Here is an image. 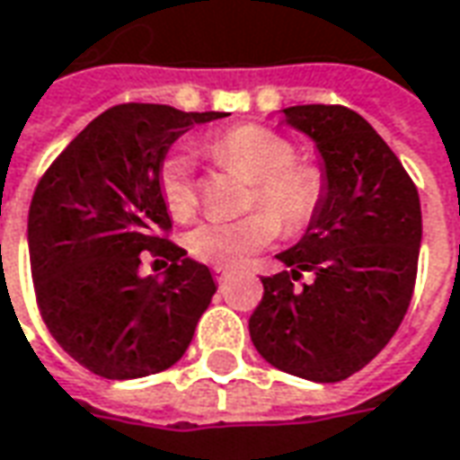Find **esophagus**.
I'll return each mask as SVG.
<instances>
[{"label": "esophagus", "mask_w": 460, "mask_h": 460, "mask_svg": "<svg viewBox=\"0 0 460 460\" xmlns=\"http://www.w3.org/2000/svg\"><path fill=\"white\" fill-rule=\"evenodd\" d=\"M214 276H217L219 284H226L231 276H234V271H231V269H224V266H217V269H214Z\"/></svg>", "instance_id": "1"}]
</instances>
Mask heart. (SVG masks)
<instances>
[{"label": "heart", "instance_id": "b5f03b06", "mask_svg": "<svg viewBox=\"0 0 460 460\" xmlns=\"http://www.w3.org/2000/svg\"><path fill=\"white\" fill-rule=\"evenodd\" d=\"M208 154L224 166H234L256 181L252 194L253 214L236 221L211 219L186 236L189 253L211 266H243L271 246L284 226L288 234H304L316 221L326 201L329 179L316 162L296 159V146L281 134L263 127H239L208 146ZM164 204L179 221L191 219L199 208L194 166L186 154H174L159 172Z\"/></svg>", "mask_w": 460, "mask_h": 460}]
</instances>
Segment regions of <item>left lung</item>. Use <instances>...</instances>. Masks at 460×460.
<instances>
[{"label": "left lung", "instance_id": "left-lung-1", "mask_svg": "<svg viewBox=\"0 0 460 460\" xmlns=\"http://www.w3.org/2000/svg\"><path fill=\"white\" fill-rule=\"evenodd\" d=\"M314 139L329 179L326 201L296 246L263 276L249 333L286 374L336 384L391 341L409 311L420 249V201L398 156L361 114L339 104L284 109ZM312 274L308 285L296 281Z\"/></svg>", "mask_w": 460, "mask_h": 460}]
</instances>
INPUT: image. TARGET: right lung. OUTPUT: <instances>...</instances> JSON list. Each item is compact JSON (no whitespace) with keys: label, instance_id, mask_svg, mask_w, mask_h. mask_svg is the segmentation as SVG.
Here are the masks:
<instances>
[{"label":"right lung","instance_id":"obj_1","mask_svg":"<svg viewBox=\"0 0 460 460\" xmlns=\"http://www.w3.org/2000/svg\"><path fill=\"white\" fill-rule=\"evenodd\" d=\"M226 117L166 104H119L41 176L29 207V261L54 341L92 374L127 381L174 366L217 294L208 266L164 234L159 172L184 131ZM152 255L164 277H144Z\"/></svg>","mask_w":460,"mask_h":460}]
</instances>
